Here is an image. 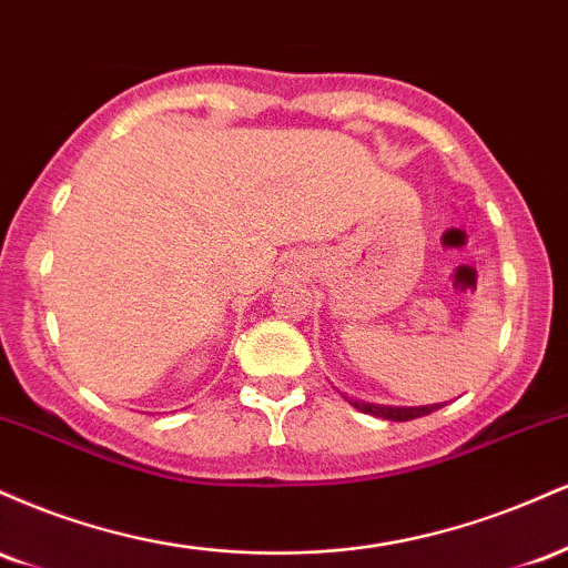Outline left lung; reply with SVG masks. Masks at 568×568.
<instances>
[{
	"label": "left lung",
	"instance_id": "obj_1",
	"mask_svg": "<svg viewBox=\"0 0 568 568\" xmlns=\"http://www.w3.org/2000/svg\"><path fill=\"white\" fill-rule=\"evenodd\" d=\"M344 400H347L349 406H355L357 410H363V414L379 416V419H387V422H410L440 408V403H433V406H382V403H366L347 395H344Z\"/></svg>",
	"mask_w": 568,
	"mask_h": 568
}]
</instances>
